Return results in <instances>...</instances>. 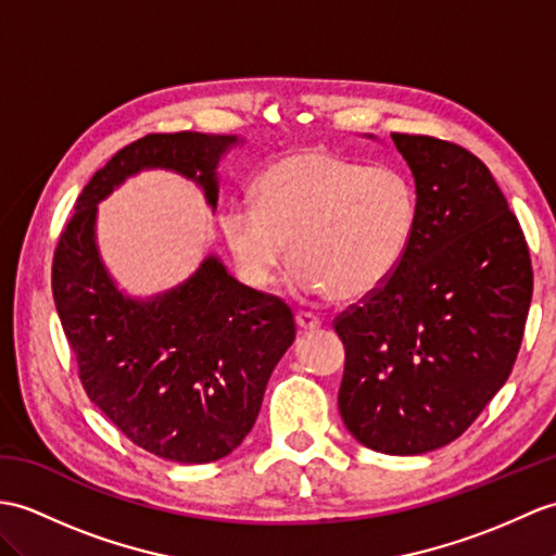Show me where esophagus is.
Returning a JSON list of instances; mask_svg holds the SVG:
<instances>
[{
  "instance_id": "34e87169",
  "label": "esophagus",
  "mask_w": 556,
  "mask_h": 556,
  "mask_svg": "<svg viewBox=\"0 0 556 556\" xmlns=\"http://www.w3.org/2000/svg\"><path fill=\"white\" fill-rule=\"evenodd\" d=\"M295 321H299V327H301L303 331H315V329H319V325H321L317 315L305 313V309H301V313L295 315Z\"/></svg>"
}]
</instances>
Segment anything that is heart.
Masks as SVG:
<instances>
[{"mask_svg": "<svg viewBox=\"0 0 556 556\" xmlns=\"http://www.w3.org/2000/svg\"><path fill=\"white\" fill-rule=\"evenodd\" d=\"M253 203L219 213L227 247L253 287L299 263L301 293L359 301L389 283L409 253L419 219L412 179L391 165H365L325 149H299L269 163Z\"/></svg>", "mask_w": 556, "mask_h": 556, "instance_id": "heart-1", "label": "heart"}]
</instances>
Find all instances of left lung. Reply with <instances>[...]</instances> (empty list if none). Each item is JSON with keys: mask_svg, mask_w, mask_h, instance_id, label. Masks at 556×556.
I'll return each instance as SVG.
<instances>
[{"mask_svg": "<svg viewBox=\"0 0 556 556\" xmlns=\"http://www.w3.org/2000/svg\"><path fill=\"white\" fill-rule=\"evenodd\" d=\"M391 137L417 182V231L391 281L333 319L339 412L377 453L424 455L467 431L509 379L533 267L481 159L447 139Z\"/></svg>", "mask_w": 556, "mask_h": 556, "instance_id": "1", "label": "left lung"}]
</instances>
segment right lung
<instances>
[{
	"label": "right lung",
	"instance_id": "add662e5",
	"mask_svg": "<svg viewBox=\"0 0 556 556\" xmlns=\"http://www.w3.org/2000/svg\"><path fill=\"white\" fill-rule=\"evenodd\" d=\"M229 135L156 132L97 170L63 227L51 291L89 400L147 453L205 464L253 429L265 386L295 339L291 307L243 287L208 257L182 287L147 303L115 291L94 247L97 203L141 167H170L217 203Z\"/></svg>",
	"mask_w": 556,
	"mask_h": 556
}]
</instances>
